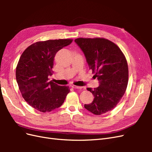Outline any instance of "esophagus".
I'll return each mask as SVG.
<instances>
[{
    "mask_svg": "<svg viewBox=\"0 0 152 152\" xmlns=\"http://www.w3.org/2000/svg\"><path fill=\"white\" fill-rule=\"evenodd\" d=\"M72 87L73 89H82L83 88V87H81V86H72Z\"/></svg>",
    "mask_w": 152,
    "mask_h": 152,
    "instance_id": "1",
    "label": "esophagus"
}]
</instances>
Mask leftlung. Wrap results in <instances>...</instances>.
I'll return each instance as SVG.
<instances>
[{"label":"left lung","instance_id":"1","mask_svg":"<svg viewBox=\"0 0 152 152\" xmlns=\"http://www.w3.org/2000/svg\"><path fill=\"white\" fill-rule=\"evenodd\" d=\"M75 42L83 51L89 69L99 83L96 88H87L94 98L84 107L100 115L115 107L125 93L129 79L126 58L121 49L108 39L78 38Z\"/></svg>","mask_w":152,"mask_h":152}]
</instances>
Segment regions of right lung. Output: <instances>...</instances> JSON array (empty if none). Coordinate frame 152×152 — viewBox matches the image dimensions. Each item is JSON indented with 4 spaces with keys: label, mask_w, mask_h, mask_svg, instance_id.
<instances>
[{
    "label": "right lung",
    "mask_w": 152,
    "mask_h": 152,
    "mask_svg": "<svg viewBox=\"0 0 152 152\" xmlns=\"http://www.w3.org/2000/svg\"><path fill=\"white\" fill-rule=\"evenodd\" d=\"M72 41L56 39L37 42L21 54L16 69L17 83L26 102L38 111L49 112L60 107L70 93L69 87L49 82L48 77L53 75L56 53Z\"/></svg>",
    "instance_id": "add662e5"
}]
</instances>
